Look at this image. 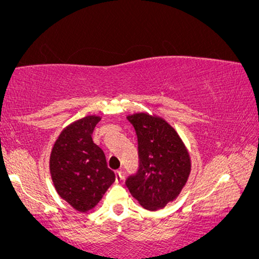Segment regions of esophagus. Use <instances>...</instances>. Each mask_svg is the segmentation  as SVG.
Segmentation results:
<instances>
[{"label": "esophagus", "instance_id": "1", "mask_svg": "<svg viewBox=\"0 0 259 259\" xmlns=\"http://www.w3.org/2000/svg\"><path fill=\"white\" fill-rule=\"evenodd\" d=\"M115 179L116 183H120L122 180V172L121 171H116L115 172Z\"/></svg>", "mask_w": 259, "mask_h": 259}]
</instances>
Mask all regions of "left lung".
Returning <instances> with one entry per match:
<instances>
[{
    "mask_svg": "<svg viewBox=\"0 0 259 259\" xmlns=\"http://www.w3.org/2000/svg\"><path fill=\"white\" fill-rule=\"evenodd\" d=\"M138 138L139 168L126 186L141 206L155 211L178 197L191 171L189 152L164 119L138 113L127 116Z\"/></svg>",
    "mask_w": 259,
    "mask_h": 259,
    "instance_id": "8db88e82",
    "label": "left lung"
}]
</instances>
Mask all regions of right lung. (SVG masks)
I'll use <instances>...</instances> for the list:
<instances>
[{
	"instance_id": "1",
	"label": "right lung",
	"mask_w": 259,
	"mask_h": 259,
	"mask_svg": "<svg viewBox=\"0 0 259 259\" xmlns=\"http://www.w3.org/2000/svg\"><path fill=\"white\" fill-rule=\"evenodd\" d=\"M99 121V116L88 115L67 126L55 141L49 161L59 196L80 212L92 210L115 180L104 151L92 139Z\"/></svg>"
}]
</instances>
